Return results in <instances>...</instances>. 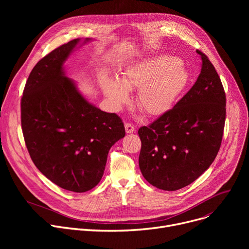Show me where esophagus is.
<instances>
[{"mask_svg":"<svg viewBox=\"0 0 249 249\" xmlns=\"http://www.w3.org/2000/svg\"><path fill=\"white\" fill-rule=\"evenodd\" d=\"M125 131L126 133H133L135 131V128L132 124L125 123Z\"/></svg>","mask_w":249,"mask_h":249,"instance_id":"obj_1","label":"esophagus"}]
</instances>
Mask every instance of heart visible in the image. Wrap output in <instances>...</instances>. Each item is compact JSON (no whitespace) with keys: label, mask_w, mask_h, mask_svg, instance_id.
Segmentation results:
<instances>
[{"label":"heart","mask_w":249,"mask_h":249,"mask_svg":"<svg viewBox=\"0 0 249 249\" xmlns=\"http://www.w3.org/2000/svg\"><path fill=\"white\" fill-rule=\"evenodd\" d=\"M189 78L188 71L178 57L163 54L130 64L119 80L104 74L100 86L114 110H120L129 102L128 90L137 89L138 108L149 117H159L174 107Z\"/></svg>","instance_id":"obj_1"}]
</instances>
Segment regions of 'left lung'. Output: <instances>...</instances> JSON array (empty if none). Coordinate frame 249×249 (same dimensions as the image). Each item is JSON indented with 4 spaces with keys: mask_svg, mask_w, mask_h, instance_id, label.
<instances>
[{
    "mask_svg": "<svg viewBox=\"0 0 249 249\" xmlns=\"http://www.w3.org/2000/svg\"><path fill=\"white\" fill-rule=\"evenodd\" d=\"M202 59L197 82L173 109L139 128V167L153 187L177 191L192 184L214 161L226 117V96L214 65Z\"/></svg>",
    "mask_w": 249,
    "mask_h": 249,
    "instance_id": "obj_1",
    "label": "left lung"
}]
</instances>
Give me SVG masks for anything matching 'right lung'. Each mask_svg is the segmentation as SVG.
<instances>
[{
    "label": "right lung",
    "instance_id": "right-lung-1",
    "mask_svg": "<svg viewBox=\"0 0 249 249\" xmlns=\"http://www.w3.org/2000/svg\"><path fill=\"white\" fill-rule=\"evenodd\" d=\"M91 40L73 39L39 60L21 100L22 131L32 161L52 182L75 193L99 184L110 148L125 136L121 118L89 102L65 74L64 62Z\"/></svg>",
    "mask_w": 249,
    "mask_h": 249
}]
</instances>
